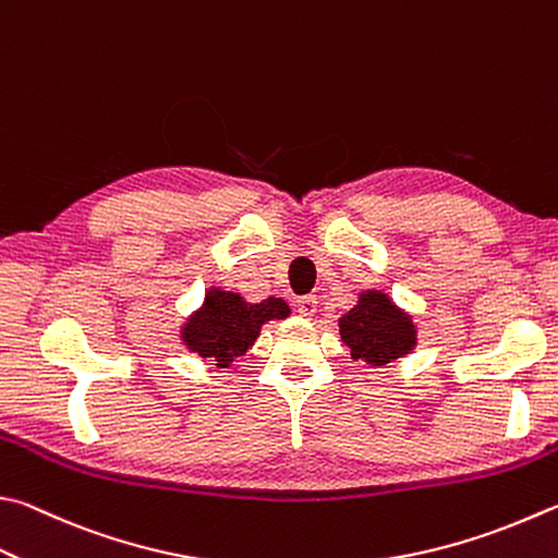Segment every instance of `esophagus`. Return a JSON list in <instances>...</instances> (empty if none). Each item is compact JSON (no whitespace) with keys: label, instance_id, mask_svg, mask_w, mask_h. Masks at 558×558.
I'll return each mask as SVG.
<instances>
[{"label":"esophagus","instance_id":"obj_1","mask_svg":"<svg viewBox=\"0 0 558 558\" xmlns=\"http://www.w3.org/2000/svg\"><path fill=\"white\" fill-rule=\"evenodd\" d=\"M298 312L302 314V317H312L314 312H317V298L314 295H305V298H298Z\"/></svg>","mask_w":558,"mask_h":558}]
</instances>
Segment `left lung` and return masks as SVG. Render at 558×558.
Masks as SVG:
<instances>
[{
	"instance_id": "8db88e82",
	"label": "left lung",
	"mask_w": 558,
	"mask_h": 558,
	"mask_svg": "<svg viewBox=\"0 0 558 558\" xmlns=\"http://www.w3.org/2000/svg\"><path fill=\"white\" fill-rule=\"evenodd\" d=\"M339 333L351 359L371 368L408 356L417 347L412 317L380 290L361 292L359 305L339 319Z\"/></svg>"
}]
</instances>
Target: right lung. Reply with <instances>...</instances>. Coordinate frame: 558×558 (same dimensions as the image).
Returning a JSON list of instances; mask_svg holds the SVG:
<instances>
[{"mask_svg": "<svg viewBox=\"0 0 558 558\" xmlns=\"http://www.w3.org/2000/svg\"><path fill=\"white\" fill-rule=\"evenodd\" d=\"M288 314L286 300L268 298L251 305L236 292L211 288L202 307L185 322L180 339L199 359L215 361L217 368H229L253 347L263 324L286 319Z\"/></svg>", "mask_w": 558, "mask_h": 558, "instance_id": "right-lung-1", "label": "right lung"}]
</instances>
